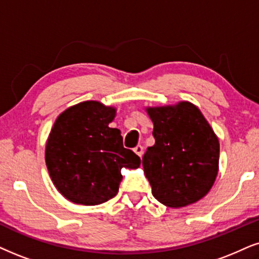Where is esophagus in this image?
Listing matches in <instances>:
<instances>
[{"label":"esophagus","instance_id":"34e87169","mask_svg":"<svg viewBox=\"0 0 259 259\" xmlns=\"http://www.w3.org/2000/svg\"><path fill=\"white\" fill-rule=\"evenodd\" d=\"M134 152H135L137 155H139L141 158V156H142V154H143V147L142 146H136L135 148H134Z\"/></svg>","mask_w":259,"mask_h":259}]
</instances>
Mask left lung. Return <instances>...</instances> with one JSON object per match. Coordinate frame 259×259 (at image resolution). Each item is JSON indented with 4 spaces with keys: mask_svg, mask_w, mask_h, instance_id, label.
Returning a JSON list of instances; mask_svg holds the SVG:
<instances>
[{
    "mask_svg": "<svg viewBox=\"0 0 259 259\" xmlns=\"http://www.w3.org/2000/svg\"><path fill=\"white\" fill-rule=\"evenodd\" d=\"M155 145L142 159L152 194L169 208L199 201L214 185L220 143L210 124L190 101L146 107Z\"/></svg>",
    "mask_w": 259,
    "mask_h": 259,
    "instance_id": "1",
    "label": "left lung"
}]
</instances>
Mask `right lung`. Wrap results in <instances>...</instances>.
Returning <instances> with one entry per match:
<instances>
[{"label":"right lung","mask_w":259,"mask_h":259,"mask_svg":"<svg viewBox=\"0 0 259 259\" xmlns=\"http://www.w3.org/2000/svg\"><path fill=\"white\" fill-rule=\"evenodd\" d=\"M116 107L87 100L55 120L45 147V162L58 192L75 204L98 205L117 195L123 167L141 159L123 147L120 130L110 127Z\"/></svg>","instance_id":"right-lung-1"}]
</instances>
